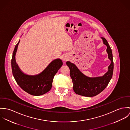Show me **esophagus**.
<instances>
[{
  "label": "esophagus",
  "instance_id": "esophagus-1",
  "mask_svg": "<svg viewBox=\"0 0 130 130\" xmlns=\"http://www.w3.org/2000/svg\"><path fill=\"white\" fill-rule=\"evenodd\" d=\"M68 59V58L67 57H66V56H64V57L63 58V61H66Z\"/></svg>",
  "mask_w": 130,
  "mask_h": 130
}]
</instances>
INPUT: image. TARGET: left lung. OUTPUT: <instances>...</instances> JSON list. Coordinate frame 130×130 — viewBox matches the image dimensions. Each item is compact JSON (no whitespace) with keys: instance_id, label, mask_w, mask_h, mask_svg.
Returning <instances> with one entry per match:
<instances>
[{"instance_id":"1","label":"left lung","mask_w":130,"mask_h":130,"mask_svg":"<svg viewBox=\"0 0 130 130\" xmlns=\"http://www.w3.org/2000/svg\"><path fill=\"white\" fill-rule=\"evenodd\" d=\"M103 43L107 46V52L111 64L108 67V71L103 76L89 77L81 72L77 66L70 61L66 64L70 69V75L73 84V90L76 94L85 97H93L102 92L108 85L113 73L114 62L112 51L107 40L101 37Z\"/></svg>"}]
</instances>
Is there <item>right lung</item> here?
Returning a JSON list of instances; mask_svg holds the SVG:
<instances>
[{
	"label": "right lung",
	"instance_id": "add662e5",
	"mask_svg": "<svg viewBox=\"0 0 130 130\" xmlns=\"http://www.w3.org/2000/svg\"><path fill=\"white\" fill-rule=\"evenodd\" d=\"M19 42L15 47L11 59L12 71L15 80L19 87L29 94L33 96L43 95L51 89L53 78L63 62L60 59H55L40 74L26 75L21 71L15 61V54Z\"/></svg>",
	"mask_w": 130,
	"mask_h": 130
}]
</instances>
